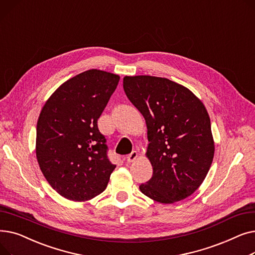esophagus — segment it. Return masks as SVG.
I'll use <instances>...</instances> for the list:
<instances>
[{
	"mask_svg": "<svg viewBox=\"0 0 255 255\" xmlns=\"http://www.w3.org/2000/svg\"><path fill=\"white\" fill-rule=\"evenodd\" d=\"M138 156V153L136 151H132L128 156H127V161L128 162H133L134 160L137 158Z\"/></svg>",
	"mask_w": 255,
	"mask_h": 255,
	"instance_id": "obj_1",
	"label": "esophagus"
}]
</instances>
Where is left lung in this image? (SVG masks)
I'll list each match as a JSON object with an SVG mask.
<instances>
[{"instance_id": "1", "label": "left lung", "mask_w": 255, "mask_h": 255, "mask_svg": "<svg viewBox=\"0 0 255 255\" xmlns=\"http://www.w3.org/2000/svg\"><path fill=\"white\" fill-rule=\"evenodd\" d=\"M123 87L148 128L145 155L153 176L140 191L161 204L190 196L208 175L215 152L204 103L189 89L163 77L125 76Z\"/></svg>"}]
</instances>
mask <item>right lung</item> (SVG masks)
Here are the masks:
<instances>
[{
  "mask_svg": "<svg viewBox=\"0 0 255 255\" xmlns=\"http://www.w3.org/2000/svg\"><path fill=\"white\" fill-rule=\"evenodd\" d=\"M120 76L91 69L61 85L37 122L36 156L43 176L60 195L86 202L102 193L116 168L97 125Z\"/></svg>",
  "mask_w": 255,
  "mask_h": 255,
  "instance_id": "add662e5",
  "label": "right lung"
}]
</instances>
